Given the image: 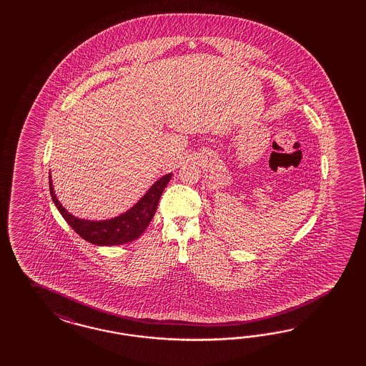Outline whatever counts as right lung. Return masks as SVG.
<instances>
[{
	"label": "right lung",
	"instance_id": "obj_1",
	"mask_svg": "<svg viewBox=\"0 0 366 366\" xmlns=\"http://www.w3.org/2000/svg\"><path fill=\"white\" fill-rule=\"evenodd\" d=\"M172 173L155 181L141 199L130 209L106 220H87L74 216L66 211L56 196L51 170H49V192L57 211L64 217L71 228L80 237L95 245H121L138 239L152 222L157 211L159 199L172 179Z\"/></svg>",
	"mask_w": 366,
	"mask_h": 366
}]
</instances>
